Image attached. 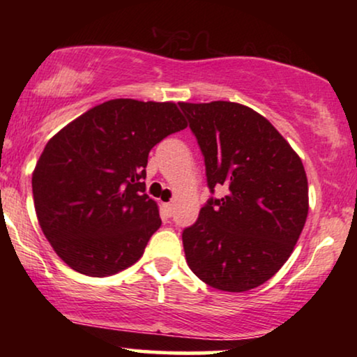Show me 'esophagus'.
I'll return each instance as SVG.
<instances>
[{
	"label": "esophagus",
	"mask_w": 357,
	"mask_h": 357,
	"mask_svg": "<svg viewBox=\"0 0 357 357\" xmlns=\"http://www.w3.org/2000/svg\"><path fill=\"white\" fill-rule=\"evenodd\" d=\"M162 211H164V216L170 218V216H172V213H174V204L172 203H164L162 204Z\"/></svg>",
	"instance_id": "34e87169"
}]
</instances>
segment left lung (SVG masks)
Wrapping results in <instances>:
<instances>
[{"label": "left lung", "mask_w": 357, "mask_h": 357, "mask_svg": "<svg viewBox=\"0 0 357 357\" xmlns=\"http://www.w3.org/2000/svg\"><path fill=\"white\" fill-rule=\"evenodd\" d=\"M197 136L208 185L227 195L209 199L183 231L195 275L214 289L261 286L287 261L309 214V183L299 154L250 107L229 100L178 102Z\"/></svg>", "instance_id": "left-lung-1"}]
</instances>
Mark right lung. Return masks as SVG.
<instances>
[{
  "label": "right lung",
  "mask_w": 357,
  "mask_h": 357,
  "mask_svg": "<svg viewBox=\"0 0 357 357\" xmlns=\"http://www.w3.org/2000/svg\"><path fill=\"white\" fill-rule=\"evenodd\" d=\"M187 125L175 102L114 99L48 141L32 172L33 204L68 266L104 278L143 257L160 227L158 203L144 193L148 154Z\"/></svg>",
  "instance_id": "1"
}]
</instances>
